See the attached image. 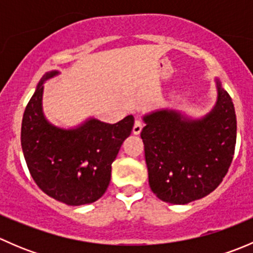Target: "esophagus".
<instances>
[{
	"label": "esophagus",
	"instance_id": "34e87169",
	"mask_svg": "<svg viewBox=\"0 0 253 253\" xmlns=\"http://www.w3.org/2000/svg\"><path fill=\"white\" fill-rule=\"evenodd\" d=\"M143 128V122L141 120H136V122H134V126H133V133L134 134H139L141 133Z\"/></svg>",
	"mask_w": 253,
	"mask_h": 253
}]
</instances>
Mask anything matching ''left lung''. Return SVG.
<instances>
[{"mask_svg": "<svg viewBox=\"0 0 253 253\" xmlns=\"http://www.w3.org/2000/svg\"><path fill=\"white\" fill-rule=\"evenodd\" d=\"M218 100L201 120L174 110L145 115L141 137L149 186L159 200L186 205L213 192L225 177L236 144V115L216 79Z\"/></svg>", "mask_w": 253, "mask_h": 253, "instance_id": "8db88e82", "label": "left lung"}]
</instances>
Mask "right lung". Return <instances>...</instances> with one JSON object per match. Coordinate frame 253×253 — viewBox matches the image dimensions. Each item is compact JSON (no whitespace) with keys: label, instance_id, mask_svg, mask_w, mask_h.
Here are the masks:
<instances>
[{"label":"right lung","instance_id":"right-lung-1","mask_svg":"<svg viewBox=\"0 0 253 253\" xmlns=\"http://www.w3.org/2000/svg\"><path fill=\"white\" fill-rule=\"evenodd\" d=\"M47 72L38 84L22 121L23 154L30 175L42 192L68 206H84L105 193L111 164L131 134L132 115L117 124L90 119L73 129L53 126L42 114V83L57 75Z\"/></svg>","mask_w":253,"mask_h":253}]
</instances>
